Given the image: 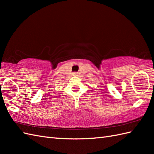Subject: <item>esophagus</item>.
I'll use <instances>...</instances> for the list:
<instances>
[{
	"label": "esophagus",
	"mask_w": 154,
	"mask_h": 154,
	"mask_svg": "<svg viewBox=\"0 0 154 154\" xmlns=\"http://www.w3.org/2000/svg\"><path fill=\"white\" fill-rule=\"evenodd\" d=\"M77 74H78V73H77V72H74V73H73V75H75V76H76V75H77Z\"/></svg>",
	"instance_id": "obj_1"
}]
</instances>
